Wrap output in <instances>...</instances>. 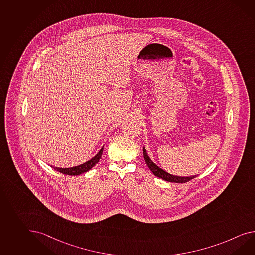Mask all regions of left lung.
<instances>
[{"label": "left lung", "instance_id": "obj_1", "mask_svg": "<svg viewBox=\"0 0 255 255\" xmlns=\"http://www.w3.org/2000/svg\"><path fill=\"white\" fill-rule=\"evenodd\" d=\"M143 156L145 162L147 163V165H148V167L150 168V171L153 173V175H154V176H158V177H160V178H162V179L165 180V181H168V182L185 183L188 182V181L191 180V179H193L194 177H196L197 176H174V175H171L169 173L165 172L164 170L162 169V168H160L158 165H156L155 163H153V162L150 160V158L148 156L147 151H146L144 147Z\"/></svg>", "mask_w": 255, "mask_h": 255}]
</instances>
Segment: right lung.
<instances>
[{
	"mask_svg": "<svg viewBox=\"0 0 255 255\" xmlns=\"http://www.w3.org/2000/svg\"><path fill=\"white\" fill-rule=\"evenodd\" d=\"M103 150L104 147L99 150L98 153L94 157H92L91 160H89L88 162L82 163L78 166H74V167H69V168H60V167H53L52 168L56 171H58L60 173H63L65 175H69V176H79L85 172H88L89 170L92 169V167L98 163L99 160L101 159L102 154H103Z\"/></svg>",
	"mask_w": 255,
	"mask_h": 255,
	"instance_id": "right-lung-1",
	"label": "right lung"
}]
</instances>
